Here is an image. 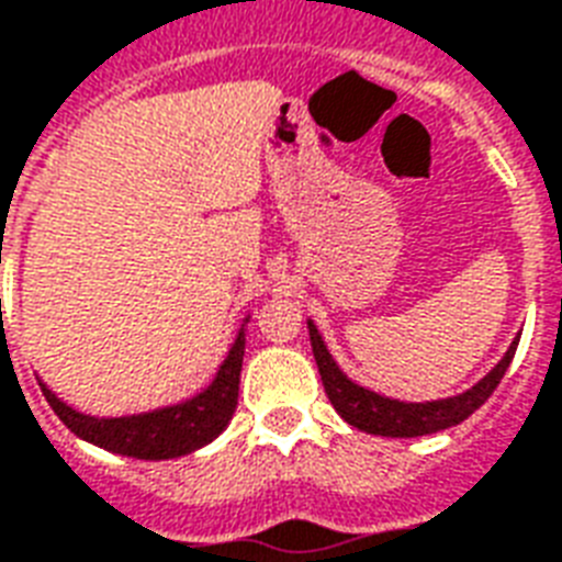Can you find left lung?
<instances>
[{
  "label": "left lung",
  "mask_w": 562,
  "mask_h": 562,
  "mask_svg": "<svg viewBox=\"0 0 562 562\" xmlns=\"http://www.w3.org/2000/svg\"><path fill=\"white\" fill-rule=\"evenodd\" d=\"M310 324V341L312 353H315V362H318L321 383H324V392H327L329 404L336 406V413L357 430H366V434L374 436H392V439H413V436H427L439 434V430H448L453 424L465 422L474 409H481L486 404V397L495 392V385L501 383V376L509 368L513 357H516V348H519V338H513V345L507 348V353L501 357V362L492 368L490 374L477 380V383L465 389L462 395L453 397H439V401H422V404H413V401H397V397H385L380 392H371L366 385L353 383L338 362L333 359V353L324 345L318 327Z\"/></svg>",
  "instance_id": "obj_1"
}]
</instances>
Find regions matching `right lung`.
<instances>
[{"instance_id":"1","label":"right lung","mask_w":562,"mask_h":562,"mask_svg":"<svg viewBox=\"0 0 562 562\" xmlns=\"http://www.w3.org/2000/svg\"><path fill=\"white\" fill-rule=\"evenodd\" d=\"M250 315L241 321L233 348L217 368V374L203 392H196L179 404L158 406L149 413L135 415H88L64 404L49 385L41 383L43 397L49 401L55 415L61 418L72 434L85 442L105 448L111 453L135 457V460H177L186 453L200 451L203 445L224 434L238 404V380L244 362V327Z\"/></svg>"}]
</instances>
